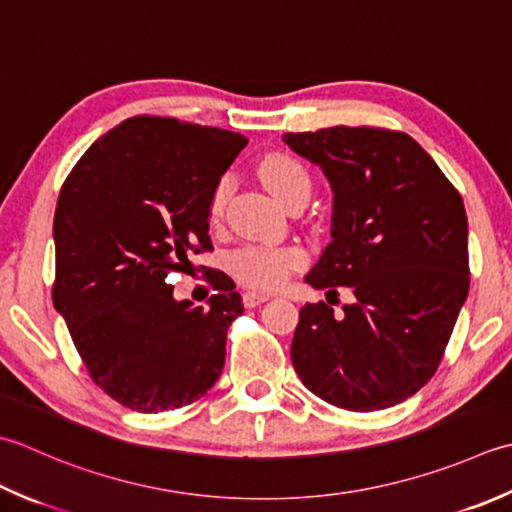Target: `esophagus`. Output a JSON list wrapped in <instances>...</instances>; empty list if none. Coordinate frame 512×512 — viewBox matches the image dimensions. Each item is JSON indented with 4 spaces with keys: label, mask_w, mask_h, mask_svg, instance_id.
Segmentation results:
<instances>
[{
    "label": "esophagus",
    "mask_w": 512,
    "mask_h": 512,
    "mask_svg": "<svg viewBox=\"0 0 512 512\" xmlns=\"http://www.w3.org/2000/svg\"><path fill=\"white\" fill-rule=\"evenodd\" d=\"M268 302V295L264 293H255V290H248V293H244V306L246 308H255L259 304Z\"/></svg>",
    "instance_id": "1"
}]
</instances>
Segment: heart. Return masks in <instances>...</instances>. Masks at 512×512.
<instances>
[{"mask_svg": "<svg viewBox=\"0 0 512 512\" xmlns=\"http://www.w3.org/2000/svg\"><path fill=\"white\" fill-rule=\"evenodd\" d=\"M262 177L279 202L288 206L297 197H310V175L308 170L297 162L295 157L273 155L262 164ZM230 190H233V179L230 175H222L208 199V222H222L224 208L228 202ZM306 255L297 246H242L230 255V268L235 277L248 288L255 290H275L282 286L286 279L304 266Z\"/></svg>", "mask_w": 512, "mask_h": 512, "instance_id": "b5f03b06", "label": "heart"}]
</instances>
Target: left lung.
<instances>
[{
  "instance_id": "left-lung-1",
  "label": "left lung",
  "mask_w": 512,
  "mask_h": 512,
  "mask_svg": "<svg viewBox=\"0 0 512 512\" xmlns=\"http://www.w3.org/2000/svg\"><path fill=\"white\" fill-rule=\"evenodd\" d=\"M284 142L333 184V242L306 282L337 295L299 310L290 359L304 386L353 413L390 408L428 384L468 295L464 199L402 130L330 126ZM328 299V297H326Z\"/></svg>"
}]
</instances>
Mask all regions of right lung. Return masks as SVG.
<instances>
[{"instance_id":"obj_1","label":"right lung","mask_w":512,"mask_h":512,"mask_svg":"<svg viewBox=\"0 0 512 512\" xmlns=\"http://www.w3.org/2000/svg\"><path fill=\"white\" fill-rule=\"evenodd\" d=\"M248 144L230 130L137 115L70 170L55 208L53 304L93 382L137 413L197 402L222 375L244 304L206 270L208 308L175 302L168 277L213 253L208 199ZM204 268V266H202Z\"/></svg>"}]
</instances>
